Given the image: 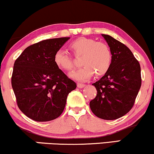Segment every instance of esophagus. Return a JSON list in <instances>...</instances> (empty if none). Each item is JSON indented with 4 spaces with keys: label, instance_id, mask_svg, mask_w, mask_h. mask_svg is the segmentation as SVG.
I'll return each mask as SVG.
<instances>
[{
    "label": "esophagus",
    "instance_id": "obj_1",
    "mask_svg": "<svg viewBox=\"0 0 154 154\" xmlns=\"http://www.w3.org/2000/svg\"><path fill=\"white\" fill-rule=\"evenodd\" d=\"M77 86H78V88H83L85 87V84H83V83H78Z\"/></svg>",
    "mask_w": 154,
    "mask_h": 154
}]
</instances>
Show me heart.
Returning <instances> with one entry per match:
<instances>
[{
    "instance_id": "heart-1",
    "label": "heart",
    "mask_w": 154,
    "mask_h": 154,
    "mask_svg": "<svg viewBox=\"0 0 154 154\" xmlns=\"http://www.w3.org/2000/svg\"><path fill=\"white\" fill-rule=\"evenodd\" d=\"M70 48L75 56H82L81 68L70 73V77L79 81H86L94 73L102 75L110 69L112 54L109 46L102 42L88 38H79L70 44ZM56 66L64 71H71L74 67L72 59L64 50H58L54 55Z\"/></svg>"
}]
</instances>
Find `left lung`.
I'll list each match as a JSON object with an SVG mask.
<instances>
[{
    "label": "left lung",
    "instance_id": "left-lung-1",
    "mask_svg": "<svg viewBox=\"0 0 154 154\" xmlns=\"http://www.w3.org/2000/svg\"><path fill=\"white\" fill-rule=\"evenodd\" d=\"M111 54L109 70L95 83L96 97L90 107L96 116L104 120L119 119L133 106L142 84L140 63L127 46L111 35L102 34Z\"/></svg>",
    "mask_w": 154,
    "mask_h": 154
}]
</instances>
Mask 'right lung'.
<instances>
[{"label": "right lung", "mask_w": 154, "mask_h": 154, "mask_svg": "<svg viewBox=\"0 0 154 154\" xmlns=\"http://www.w3.org/2000/svg\"><path fill=\"white\" fill-rule=\"evenodd\" d=\"M69 37L44 40L26 48L14 64L12 87L22 112L38 122L62 114L76 83L54 62V55Z\"/></svg>", "instance_id": "right-lung-1"}]
</instances>
